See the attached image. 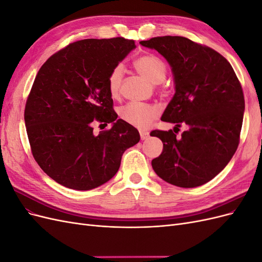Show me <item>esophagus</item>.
Returning <instances> with one entry per match:
<instances>
[{"label":"esophagus","instance_id":"34e87169","mask_svg":"<svg viewBox=\"0 0 262 262\" xmlns=\"http://www.w3.org/2000/svg\"><path fill=\"white\" fill-rule=\"evenodd\" d=\"M140 137H141V140H146L149 137V133L144 132V131H140Z\"/></svg>","mask_w":262,"mask_h":262}]
</instances>
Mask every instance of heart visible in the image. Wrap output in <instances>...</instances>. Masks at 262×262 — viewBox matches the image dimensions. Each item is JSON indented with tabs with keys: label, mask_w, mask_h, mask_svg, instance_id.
<instances>
[{
	"label": "heart",
	"mask_w": 262,
	"mask_h": 262,
	"mask_svg": "<svg viewBox=\"0 0 262 262\" xmlns=\"http://www.w3.org/2000/svg\"><path fill=\"white\" fill-rule=\"evenodd\" d=\"M134 68L145 80L152 84L162 83L167 75V66L155 54H143L134 61ZM124 74V67L121 63L116 64L107 78V86L110 96L117 98L120 94L121 84ZM119 116L124 122L136 126L138 129H145L158 116L157 107L141 102H129L119 110Z\"/></svg>",
	"instance_id": "1"
}]
</instances>
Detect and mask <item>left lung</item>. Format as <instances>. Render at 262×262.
Wrapping results in <instances>:
<instances>
[{
    "label": "left lung",
    "mask_w": 262,
    "mask_h": 262,
    "mask_svg": "<svg viewBox=\"0 0 262 262\" xmlns=\"http://www.w3.org/2000/svg\"><path fill=\"white\" fill-rule=\"evenodd\" d=\"M168 61L176 93L162 121L187 125L177 138L172 130H154L163 142L152 161L158 177L177 187L207 184L224 169L239 144L245 110L241 82L229 62L210 47L180 36L155 37L140 42Z\"/></svg>",
    "instance_id": "8db88e82"
}]
</instances>
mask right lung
I'll use <instances>...</instances> for the list:
<instances>
[{"label": "right lung", "instance_id": "1", "mask_svg": "<svg viewBox=\"0 0 262 262\" xmlns=\"http://www.w3.org/2000/svg\"><path fill=\"white\" fill-rule=\"evenodd\" d=\"M134 48V40L122 37L83 39L38 71L24 117L35 161L58 184L74 190L104 185L124 150L140 141L134 126L117 119L107 86L110 71ZM94 121L113 126L95 136Z\"/></svg>", "mask_w": 262, "mask_h": 262}]
</instances>
